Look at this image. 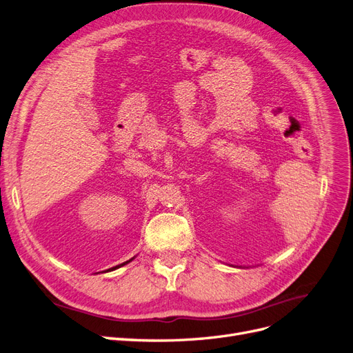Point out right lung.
I'll use <instances>...</instances> for the list:
<instances>
[{
  "mask_svg": "<svg viewBox=\"0 0 353 353\" xmlns=\"http://www.w3.org/2000/svg\"><path fill=\"white\" fill-rule=\"evenodd\" d=\"M132 260V259H131ZM131 260H128V261H125V263H123V264H119V265H115V267H112V269H109V270H115V269H118V267H123V265H125L127 263H130Z\"/></svg>",
  "mask_w": 353,
  "mask_h": 353,
  "instance_id": "obj_1",
  "label": "right lung"
}]
</instances>
